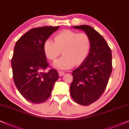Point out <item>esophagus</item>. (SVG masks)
I'll list each match as a JSON object with an SVG mask.
<instances>
[{
	"label": "esophagus",
	"mask_w": 129,
	"mask_h": 129,
	"mask_svg": "<svg viewBox=\"0 0 129 129\" xmlns=\"http://www.w3.org/2000/svg\"><path fill=\"white\" fill-rule=\"evenodd\" d=\"M58 74H59V76H63V75L65 74V73L63 71H58Z\"/></svg>",
	"instance_id": "obj_1"
}]
</instances>
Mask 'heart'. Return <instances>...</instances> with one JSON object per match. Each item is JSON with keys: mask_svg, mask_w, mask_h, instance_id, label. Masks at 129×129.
Instances as JSON below:
<instances>
[{"mask_svg": "<svg viewBox=\"0 0 129 129\" xmlns=\"http://www.w3.org/2000/svg\"><path fill=\"white\" fill-rule=\"evenodd\" d=\"M54 43L47 40L44 44V52L48 59L55 61L61 54L62 56L53 64L58 69L67 70L84 61L90 49V39L84 33L77 34L71 30H63L54 37Z\"/></svg>", "mask_w": 129, "mask_h": 129, "instance_id": "b5f03b06", "label": "heart"}]
</instances>
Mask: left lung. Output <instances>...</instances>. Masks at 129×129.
<instances>
[{
  "label": "left lung",
  "mask_w": 129,
  "mask_h": 129,
  "mask_svg": "<svg viewBox=\"0 0 129 129\" xmlns=\"http://www.w3.org/2000/svg\"><path fill=\"white\" fill-rule=\"evenodd\" d=\"M73 28L83 30L88 36L90 49L84 61L73 71L70 94L78 104L89 106L100 97L107 87L112 71L111 51L93 27L84 25Z\"/></svg>",
  "instance_id": "1"
}]
</instances>
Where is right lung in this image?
I'll use <instances>...</instances> for the list:
<instances>
[{"mask_svg": "<svg viewBox=\"0 0 129 129\" xmlns=\"http://www.w3.org/2000/svg\"><path fill=\"white\" fill-rule=\"evenodd\" d=\"M59 26H43L32 29L17 41L11 61L15 84L29 102L39 104L51 95L58 72L51 69L44 72L49 63L44 52V44Z\"/></svg>", "mask_w": 129, "mask_h": 129, "instance_id": "right-lung-1", "label": "right lung"}]
</instances>
